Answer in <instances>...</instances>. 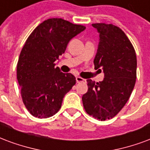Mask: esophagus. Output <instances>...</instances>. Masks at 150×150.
Returning <instances> with one entry per match:
<instances>
[{
	"label": "esophagus",
	"mask_w": 150,
	"mask_h": 150,
	"mask_svg": "<svg viewBox=\"0 0 150 150\" xmlns=\"http://www.w3.org/2000/svg\"><path fill=\"white\" fill-rule=\"evenodd\" d=\"M76 82H77L78 83H86V79L81 78V77H79V76H77V77H76Z\"/></svg>",
	"instance_id": "obj_1"
}]
</instances>
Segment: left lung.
<instances>
[{
	"label": "left lung",
	"instance_id": "8db88e82",
	"mask_svg": "<svg viewBox=\"0 0 150 150\" xmlns=\"http://www.w3.org/2000/svg\"><path fill=\"white\" fill-rule=\"evenodd\" d=\"M92 26L97 28L100 37L95 69L101 68L105 78L99 83L87 79L88 91L82 100L88 115L105 121L117 115L130 97L137 78V56L120 28L105 23Z\"/></svg>",
	"mask_w": 150,
	"mask_h": 150
}]
</instances>
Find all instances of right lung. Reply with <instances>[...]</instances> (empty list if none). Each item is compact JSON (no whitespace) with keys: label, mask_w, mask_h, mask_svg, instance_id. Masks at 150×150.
Returning <instances> with one entry per match:
<instances>
[{"label":"right lung","mask_w":150,"mask_h":150,"mask_svg":"<svg viewBox=\"0 0 150 150\" xmlns=\"http://www.w3.org/2000/svg\"><path fill=\"white\" fill-rule=\"evenodd\" d=\"M85 28L62 18H50L28 37L19 56L16 75L23 103L34 117L55 115L64 95L76 83L72 74L55 67V61L65 52L69 41Z\"/></svg>","instance_id":"right-lung-1"}]
</instances>
